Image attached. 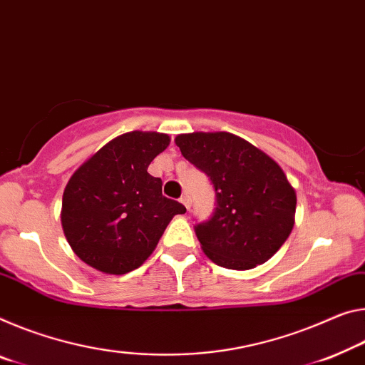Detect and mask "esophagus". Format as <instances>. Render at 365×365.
Returning a JSON list of instances; mask_svg holds the SVG:
<instances>
[{
	"label": "esophagus",
	"mask_w": 365,
	"mask_h": 365,
	"mask_svg": "<svg viewBox=\"0 0 365 365\" xmlns=\"http://www.w3.org/2000/svg\"><path fill=\"white\" fill-rule=\"evenodd\" d=\"M180 203H182L185 207H187L188 211H190V207H192V200H190V196H188L187 193H185V195L182 196V198H180Z\"/></svg>",
	"instance_id": "esophagus-1"
}]
</instances>
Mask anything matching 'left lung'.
Here are the masks:
<instances>
[{
    "label": "left lung",
    "instance_id": "left-lung-1",
    "mask_svg": "<svg viewBox=\"0 0 365 365\" xmlns=\"http://www.w3.org/2000/svg\"><path fill=\"white\" fill-rule=\"evenodd\" d=\"M175 144L216 192L212 216L195 225L206 257L239 271L268 262L291 234L297 205L277 162L225 131L178 135Z\"/></svg>",
    "mask_w": 365,
    "mask_h": 365
}]
</instances>
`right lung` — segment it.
<instances>
[{"mask_svg":"<svg viewBox=\"0 0 365 365\" xmlns=\"http://www.w3.org/2000/svg\"><path fill=\"white\" fill-rule=\"evenodd\" d=\"M170 138L130 131L101 148L73 173L63 193L61 225L86 264L106 274L140 268L154 252L182 203L162 195V180L148 173Z\"/></svg>","mask_w":365,"mask_h":365,"instance_id":"add662e5","label":"right lung"}]
</instances>
